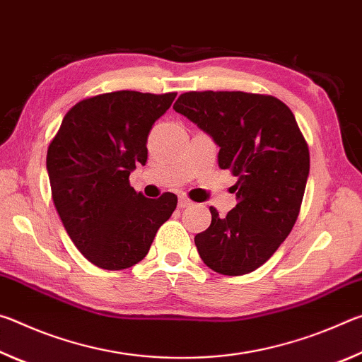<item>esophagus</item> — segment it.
Masks as SVG:
<instances>
[{
    "label": "esophagus",
    "mask_w": 362,
    "mask_h": 362,
    "mask_svg": "<svg viewBox=\"0 0 362 362\" xmlns=\"http://www.w3.org/2000/svg\"><path fill=\"white\" fill-rule=\"evenodd\" d=\"M192 204H193V201H189L188 198H185V196H180L179 198V207H188Z\"/></svg>",
    "instance_id": "34e87169"
}]
</instances>
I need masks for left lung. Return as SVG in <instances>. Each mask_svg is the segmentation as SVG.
<instances>
[{
	"label": "left lung",
	"instance_id": "8db88e82",
	"mask_svg": "<svg viewBox=\"0 0 362 362\" xmlns=\"http://www.w3.org/2000/svg\"><path fill=\"white\" fill-rule=\"evenodd\" d=\"M220 146L218 168L238 177V204L194 236L207 267L241 276L262 267L292 230L310 173V151L296 116L273 95L241 90L185 93L174 103Z\"/></svg>",
	"mask_w": 362,
	"mask_h": 362
}]
</instances>
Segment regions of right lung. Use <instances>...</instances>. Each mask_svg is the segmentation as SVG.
I'll list each match as a JSON object with an SVG mask.
<instances>
[{
    "label": "right lung",
    "mask_w": 362,
    "mask_h": 362,
    "mask_svg": "<svg viewBox=\"0 0 362 362\" xmlns=\"http://www.w3.org/2000/svg\"><path fill=\"white\" fill-rule=\"evenodd\" d=\"M177 93L116 90L78 102L49 144L46 168L54 206L70 240L103 269H124L148 254L177 207L174 193L145 198L131 187L145 166L146 137Z\"/></svg>",
    "instance_id": "right-lung-1"
}]
</instances>
